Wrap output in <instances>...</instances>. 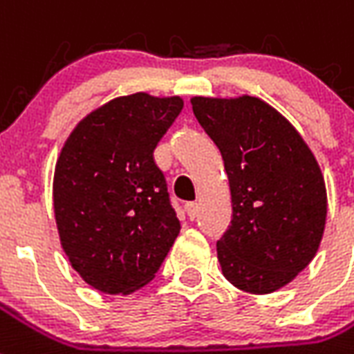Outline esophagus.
Instances as JSON below:
<instances>
[{"label":"esophagus","instance_id":"1","mask_svg":"<svg viewBox=\"0 0 354 354\" xmlns=\"http://www.w3.org/2000/svg\"><path fill=\"white\" fill-rule=\"evenodd\" d=\"M185 210H186V214H188V218H190V220H194V218L197 216V212H199V205H197L196 201L186 203Z\"/></svg>","mask_w":354,"mask_h":354}]
</instances>
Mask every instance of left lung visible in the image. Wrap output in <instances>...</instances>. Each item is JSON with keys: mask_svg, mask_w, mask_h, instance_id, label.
<instances>
[{"mask_svg": "<svg viewBox=\"0 0 354 354\" xmlns=\"http://www.w3.org/2000/svg\"><path fill=\"white\" fill-rule=\"evenodd\" d=\"M231 188V225L218 260L231 284L271 294L310 264L327 218L322 169L292 123L259 97H192Z\"/></svg>", "mask_w": 354, "mask_h": 354, "instance_id": "8db88e82", "label": "left lung"}]
</instances>
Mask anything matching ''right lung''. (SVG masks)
Listing matches in <instances>:
<instances>
[{
    "mask_svg": "<svg viewBox=\"0 0 354 354\" xmlns=\"http://www.w3.org/2000/svg\"><path fill=\"white\" fill-rule=\"evenodd\" d=\"M183 100L149 94L109 101L79 122L55 166L60 243L83 281L103 294L146 286L180 231L153 151Z\"/></svg>",
    "mask_w": 354,
    "mask_h": 354,
    "instance_id": "obj_1",
    "label": "right lung"
}]
</instances>
